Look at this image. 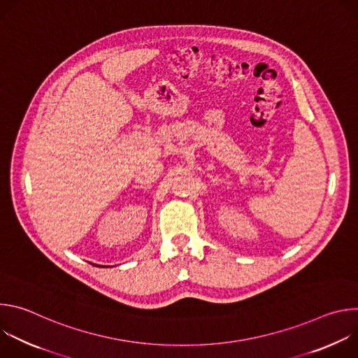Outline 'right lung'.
Wrapping results in <instances>:
<instances>
[{
	"mask_svg": "<svg viewBox=\"0 0 358 358\" xmlns=\"http://www.w3.org/2000/svg\"><path fill=\"white\" fill-rule=\"evenodd\" d=\"M94 266H96V265H94ZM97 266H99V265H97Z\"/></svg>",
	"mask_w": 358,
	"mask_h": 358,
	"instance_id": "1",
	"label": "right lung"
}]
</instances>
